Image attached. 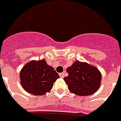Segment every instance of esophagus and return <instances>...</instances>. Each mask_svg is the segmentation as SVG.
Masks as SVG:
<instances>
[{"label":"esophagus","mask_w":121,"mask_h":121,"mask_svg":"<svg viewBox=\"0 0 121 121\" xmlns=\"http://www.w3.org/2000/svg\"><path fill=\"white\" fill-rule=\"evenodd\" d=\"M59 76H60V78H65V72L60 73H59Z\"/></svg>","instance_id":"obj_1"}]
</instances>
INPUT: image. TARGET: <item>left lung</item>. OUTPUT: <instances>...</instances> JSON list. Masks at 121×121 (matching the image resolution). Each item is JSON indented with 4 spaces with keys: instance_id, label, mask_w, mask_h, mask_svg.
<instances>
[{
    "instance_id": "8db88e82",
    "label": "left lung",
    "mask_w": 121,
    "mask_h": 121,
    "mask_svg": "<svg viewBox=\"0 0 121 121\" xmlns=\"http://www.w3.org/2000/svg\"><path fill=\"white\" fill-rule=\"evenodd\" d=\"M68 73L64 80L70 92L79 96H89L97 91L102 75L98 68L86 62L76 61L66 69Z\"/></svg>"
}]
</instances>
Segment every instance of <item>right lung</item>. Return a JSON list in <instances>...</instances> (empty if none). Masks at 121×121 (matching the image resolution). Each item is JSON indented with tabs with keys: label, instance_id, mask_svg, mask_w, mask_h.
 Wrapping results in <instances>:
<instances>
[{
	"label": "right lung",
	"instance_id": "1",
	"mask_svg": "<svg viewBox=\"0 0 121 121\" xmlns=\"http://www.w3.org/2000/svg\"><path fill=\"white\" fill-rule=\"evenodd\" d=\"M60 76L44 59L31 60L20 72L21 86L26 92L34 95H43L49 92Z\"/></svg>",
	"mask_w": 121,
	"mask_h": 121
}]
</instances>
